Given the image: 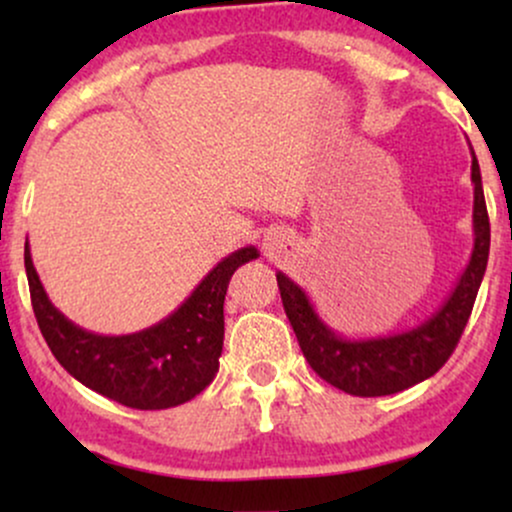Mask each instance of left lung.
I'll return each mask as SVG.
<instances>
[{"instance_id": "obj_1", "label": "left lung", "mask_w": 512, "mask_h": 512, "mask_svg": "<svg viewBox=\"0 0 512 512\" xmlns=\"http://www.w3.org/2000/svg\"><path fill=\"white\" fill-rule=\"evenodd\" d=\"M472 149V146H469ZM472 185H474V248L467 267L455 289L445 298V303L421 325L407 332L385 334V337L346 339L337 334L317 315L296 281L284 272H276V284L281 291L286 317L305 361L322 380L356 397H383L407 390L421 380L436 375L448 361L457 342H460L464 325L472 315L477 291L484 279L486 262H489L491 226L486 214L484 187H481L479 161L472 151Z\"/></svg>"}]
</instances>
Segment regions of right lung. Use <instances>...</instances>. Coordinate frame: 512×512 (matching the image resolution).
<instances>
[{"label": "right lung", "mask_w": 512, "mask_h": 512, "mask_svg": "<svg viewBox=\"0 0 512 512\" xmlns=\"http://www.w3.org/2000/svg\"><path fill=\"white\" fill-rule=\"evenodd\" d=\"M257 257L255 245L231 252L166 320L142 332L108 337L74 325L52 305L28 243L23 250L35 320L60 366L88 390L132 409L178 407L216 378L228 281L240 264Z\"/></svg>", "instance_id": "1"}]
</instances>
